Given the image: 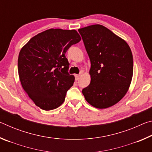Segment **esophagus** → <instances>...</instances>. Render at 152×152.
<instances>
[{"label": "esophagus", "mask_w": 152, "mask_h": 152, "mask_svg": "<svg viewBox=\"0 0 152 152\" xmlns=\"http://www.w3.org/2000/svg\"><path fill=\"white\" fill-rule=\"evenodd\" d=\"M81 74H75V80H78L79 79V77L80 76Z\"/></svg>", "instance_id": "obj_1"}]
</instances>
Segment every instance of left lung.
<instances>
[{"label":"left lung","instance_id":"left-lung-1","mask_svg":"<svg viewBox=\"0 0 152 152\" xmlns=\"http://www.w3.org/2000/svg\"><path fill=\"white\" fill-rule=\"evenodd\" d=\"M91 60V83L82 90L90 104L106 109L117 103L132 82L133 61L129 46L101 25L78 29Z\"/></svg>","mask_w":152,"mask_h":152}]
</instances>
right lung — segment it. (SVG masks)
Wrapping results in <instances>:
<instances>
[{
	"label": "right lung",
	"mask_w": 152,
	"mask_h": 152,
	"mask_svg": "<svg viewBox=\"0 0 152 152\" xmlns=\"http://www.w3.org/2000/svg\"><path fill=\"white\" fill-rule=\"evenodd\" d=\"M80 40L74 29H50L34 36L20 50V81L36 106L50 110L63 103L75 80L68 73L70 64L65 54Z\"/></svg>",
	"instance_id": "add662e5"
}]
</instances>
